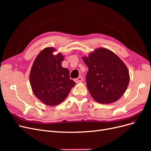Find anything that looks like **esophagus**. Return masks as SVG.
<instances>
[{
    "label": "esophagus",
    "instance_id": "esophagus-1",
    "mask_svg": "<svg viewBox=\"0 0 151 151\" xmlns=\"http://www.w3.org/2000/svg\"><path fill=\"white\" fill-rule=\"evenodd\" d=\"M83 77H77V79H75L74 81H75L76 83H81V82L83 81Z\"/></svg>",
    "mask_w": 151,
    "mask_h": 151
}]
</instances>
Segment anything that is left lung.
<instances>
[{"label": "left lung", "mask_w": 151, "mask_h": 151, "mask_svg": "<svg viewBox=\"0 0 151 151\" xmlns=\"http://www.w3.org/2000/svg\"><path fill=\"white\" fill-rule=\"evenodd\" d=\"M83 59L89 68L86 74L87 87L95 101L110 104L119 99L130 81L129 70L121 59L103 48Z\"/></svg>", "instance_id": "8db88e82"}]
</instances>
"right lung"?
Returning a JSON list of instances; mask_svg holds the SVG:
<instances>
[{"label":"right lung","mask_w":151,"mask_h":151,"mask_svg":"<svg viewBox=\"0 0 151 151\" xmlns=\"http://www.w3.org/2000/svg\"><path fill=\"white\" fill-rule=\"evenodd\" d=\"M53 48H46L36 57L29 74L36 97L48 106L62 103L76 83L70 79L69 70L62 67L63 56L53 55Z\"/></svg>","instance_id":"right-lung-1"}]
</instances>
